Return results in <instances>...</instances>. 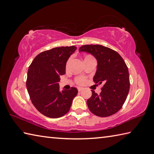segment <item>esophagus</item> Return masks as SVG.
I'll return each mask as SVG.
<instances>
[{
  "mask_svg": "<svg viewBox=\"0 0 154 154\" xmlns=\"http://www.w3.org/2000/svg\"><path fill=\"white\" fill-rule=\"evenodd\" d=\"M82 90H83L82 88H78V91H79V92H81Z\"/></svg>",
  "mask_w": 154,
  "mask_h": 154,
  "instance_id": "esophagus-1",
  "label": "esophagus"
}]
</instances>
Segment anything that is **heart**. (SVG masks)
<instances>
[{
	"instance_id": "obj_1",
	"label": "heart",
	"mask_w": 154,
	"mask_h": 154,
	"mask_svg": "<svg viewBox=\"0 0 154 154\" xmlns=\"http://www.w3.org/2000/svg\"><path fill=\"white\" fill-rule=\"evenodd\" d=\"M89 57H91V56H87L86 58H89ZM69 61L67 62V64H66L67 66H68V65H69ZM77 83H79V84H83V83H84L85 82V78H84V77H82L77 78Z\"/></svg>"
}]
</instances>
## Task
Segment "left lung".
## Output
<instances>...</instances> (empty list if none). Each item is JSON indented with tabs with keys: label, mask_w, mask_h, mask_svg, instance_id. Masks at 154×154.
Listing matches in <instances>:
<instances>
[{
	"label": "left lung",
	"mask_w": 154,
	"mask_h": 154,
	"mask_svg": "<svg viewBox=\"0 0 154 154\" xmlns=\"http://www.w3.org/2000/svg\"><path fill=\"white\" fill-rule=\"evenodd\" d=\"M79 51L92 54L96 59L93 81L104 84L100 94L92 90V96L87 100L88 108L99 117L112 116L120 110L129 92V72L126 63L118 52L100 45H83Z\"/></svg>",
	"instance_id": "1"
}]
</instances>
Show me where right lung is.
<instances>
[{
    "mask_svg": "<svg viewBox=\"0 0 154 154\" xmlns=\"http://www.w3.org/2000/svg\"><path fill=\"white\" fill-rule=\"evenodd\" d=\"M75 46L60 47L41 52L28 68L26 87L35 108L44 116L58 118L67 113L77 88L60 90V77L65 74L68 60L74 53Z\"/></svg>",
    "mask_w": 154,
    "mask_h": 154,
    "instance_id": "add662e5",
    "label": "right lung"
}]
</instances>
